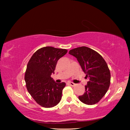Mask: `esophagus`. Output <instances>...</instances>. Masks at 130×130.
I'll list each match as a JSON object with an SVG mask.
<instances>
[{
    "label": "esophagus",
    "mask_w": 130,
    "mask_h": 130,
    "mask_svg": "<svg viewBox=\"0 0 130 130\" xmlns=\"http://www.w3.org/2000/svg\"><path fill=\"white\" fill-rule=\"evenodd\" d=\"M68 83L69 84H70V85H72V86H74V85H76L75 84L73 83V82H71V81H69V82H68Z\"/></svg>",
    "instance_id": "34e87169"
}]
</instances>
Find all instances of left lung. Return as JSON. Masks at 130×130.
<instances>
[{
  "label": "left lung",
  "instance_id": "obj_1",
  "mask_svg": "<svg viewBox=\"0 0 130 130\" xmlns=\"http://www.w3.org/2000/svg\"><path fill=\"white\" fill-rule=\"evenodd\" d=\"M69 54L76 57L86 77L89 78L85 86V93L78 96L79 100L88 105L98 103L110 85L111 74L106 62L98 52L86 46L70 50Z\"/></svg>",
  "mask_w": 130,
  "mask_h": 130
}]
</instances>
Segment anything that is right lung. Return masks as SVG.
Returning a JSON list of instances; mask_svg holds the SVG:
<instances>
[{"label": "right lung", "mask_w": 130, "mask_h": 130, "mask_svg": "<svg viewBox=\"0 0 130 130\" xmlns=\"http://www.w3.org/2000/svg\"><path fill=\"white\" fill-rule=\"evenodd\" d=\"M67 50L51 46L42 47L28 61L25 80L27 91L41 106L51 108L60 102L65 83H56L51 77L57 62L67 54Z\"/></svg>", "instance_id": "1"}]
</instances>
